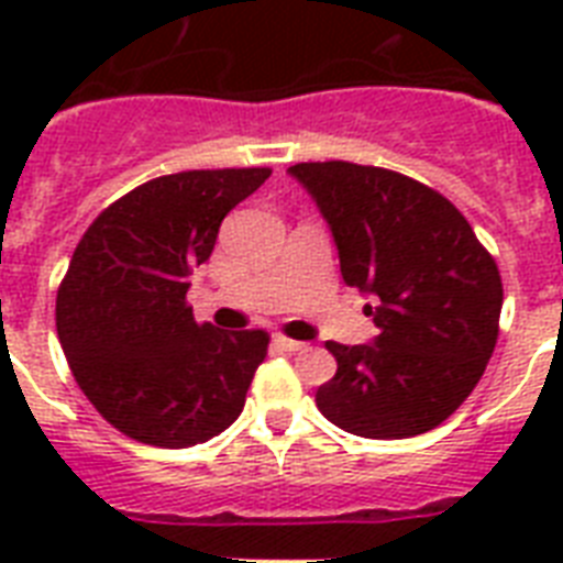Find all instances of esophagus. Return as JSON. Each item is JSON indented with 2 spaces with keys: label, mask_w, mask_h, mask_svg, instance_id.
Masks as SVG:
<instances>
[{
  "label": "esophagus",
  "mask_w": 563,
  "mask_h": 563,
  "mask_svg": "<svg viewBox=\"0 0 563 563\" xmlns=\"http://www.w3.org/2000/svg\"><path fill=\"white\" fill-rule=\"evenodd\" d=\"M272 342H274V347H277V351H283V353L303 351V342H295V339H286V335H274Z\"/></svg>",
  "instance_id": "esophagus-1"
}]
</instances>
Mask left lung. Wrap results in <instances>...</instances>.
Returning a JSON list of instances; mask_svg holds the SVG:
<instances>
[{
    "instance_id": "8db88e82",
    "label": "left lung",
    "mask_w": 563,
    "mask_h": 563,
    "mask_svg": "<svg viewBox=\"0 0 563 563\" xmlns=\"http://www.w3.org/2000/svg\"><path fill=\"white\" fill-rule=\"evenodd\" d=\"M333 233L347 286L376 300L368 344L327 342L335 376L316 391L321 415L376 441L411 438L453 415L485 374L499 335L503 280L462 212L400 172L298 163Z\"/></svg>"
}]
</instances>
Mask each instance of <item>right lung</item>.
<instances>
[{
	"instance_id": "1",
	"label": "right lung",
	"mask_w": 563,
	"mask_h": 563,
	"mask_svg": "<svg viewBox=\"0 0 563 563\" xmlns=\"http://www.w3.org/2000/svg\"><path fill=\"white\" fill-rule=\"evenodd\" d=\"M268 175L201 169L154 178L110 203L75 247L57 289V339L87 400L128 438L180 450L242 415L268 335L198 324L187 291L224 216Z\"/></svg>"
}]
</instances>
